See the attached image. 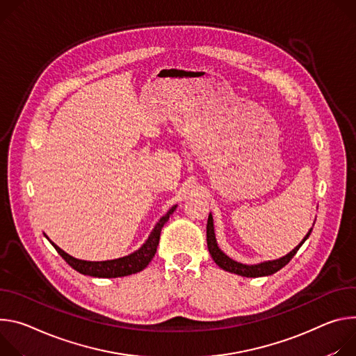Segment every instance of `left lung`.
I'll return each mask as SVG.
<instances>
[{
    "mask_svg": "<svg viewBox=\"0 0 356 356\" xmlns=\"http://www.w3.org/2000/svg\"><path fill=\"white\" fill-rule=\"evenodd\" d=\"M311 230L312 227L309 229V232L305 234V238L302 239V242L296 246L289 254L283 256L282 259H277V260H271V261H264V263H259V264H252V266H248V264H242V263H238L232 260L229 256H226L218 246L216 243V238H215V230H213V219H212V215L209 213V218H208V223H207V242H208V249H209V253L212 256V259L215 260V263L229 271V273H234V274H239V275H243V277H263V275H270V274H274L275 271H279L280 268H283L293 257L294 254L298 252V249L302 246V243L308 239V236L311 234Z\"/></svg>",
    "mask_w": 356,
    "mask_h": 356,
    "instance_id": "left-lung-1",
    "label": "left lung"
}]
</instances>
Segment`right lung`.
<instances>
[{"mask_svg":"<svg viewBox=\"0 0 356 356\" xmlns=\"http://www.w3.org/2000/svg\"><path fill=\"white\" fill-rule=\"evenodd\" d=\"M177 205L172 207L161 219L155 225L152 229L151 234L148 236L147 242L134 253L120 257V259H114V260H106V261H86V260H79L63 252L60 248H58L54 242L52 246L56 249V252L62 256V259L76 271L82 273L85 275H92V277H100V279H114V277H124V275H130L134 273H138L144 270L148 263L152 260L156 246L160 243V234L163 226L167 223L172 212L175 211ZM48 238V236H47ZM49 239V238H48Z\"/></svg>","mask_w":356,"mask_h":356,"instance_id":"1","label":"right lung"}]
</instances>
